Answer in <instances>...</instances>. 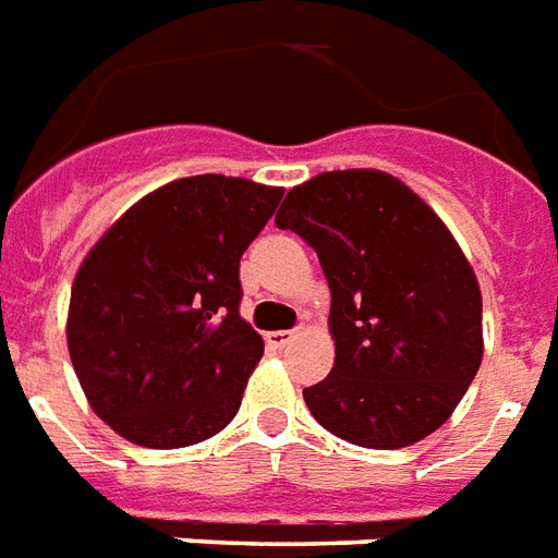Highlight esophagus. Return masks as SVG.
I'll list each match as a JSON object with an SVG mask.
<instances>
[{"instance_id":"34e87169","label":"esophagus","mask_w":558,"mask_h":558,"mask_svg":"<svg viewBox=\"0 0 558 558\" xmlns=\"http://www.w3.org/2000/svg\"><path fill=\"white\" fill-rule=\"evenodd\" d=\"M293 337H296L293 331H270V333H267V342H270L274 349H284V345H288Z\"/></svg>"}]
</instances>
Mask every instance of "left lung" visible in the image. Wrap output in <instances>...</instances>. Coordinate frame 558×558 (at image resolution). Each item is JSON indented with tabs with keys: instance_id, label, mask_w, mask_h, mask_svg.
Listing matches in <instances>:
<instances>
[{
	"instance_id": "obj_1",
	"label": "left lung",
	"mask_w": 558,
	"mask_h": 558,
	"mask_svg": "<svg viewBox=\"0 0 558 558\" xmlns=\"http://www.w3.org/2000/svg\"><path fill=\"white\" fill-rule=\"evenodd\" d=\"M276 225L300 233L331 288L333 368L302 391L319 426L365 449L412 447L452 417L484 356L470 258L412 186L333 169L293 186Z\"/></svg>"
}]
</instances>
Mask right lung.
<instances>
[{"mask_svg":"<svg viewBox=\"0 0 558 558\" xmlns=\"http://www.w3.org/2000/svg\"><path fill=\"white\" fill-rule=\"evenodd\" d=\"M282 186L190 175L135 202L80 262L65 340L88 405L149 449L233 421L265 340L239 316V258Z\"/></svg>","mask_w":558,"mask_h":558,"instance_id":"add662e5","label":"right lung"}]
</instances>
